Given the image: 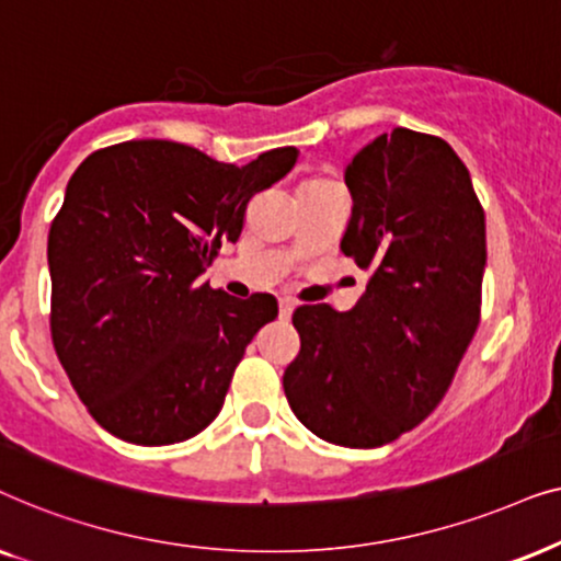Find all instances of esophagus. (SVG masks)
Returning <instances> with one entry per match:
<instances>
[{
    "mask_svg": "<svg viewBox=\"0 0 561 561\" xmlns=\"http://www.w3.org/2000/svg\"><path fill=\"white\" fill-rule=\"evenodd\" d=\"M293 310H295V302L293 300H287V297H285V300H279V316L282 318H289V316H293Z\"/></svg>",
    "mask_w": 561,
    "mask_h": 561,
    "instance_id": "esophagus-1",
    "label": "esophagus"
}]
</instances>
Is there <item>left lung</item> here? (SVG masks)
I'll list each match as a JSON object with an SVG mask.
<instances>
[{
    "label": "left lung",
    "mask_w": 561,
    "mask_h": 561,
    "mask_svg": "<svg viewBox=\"0 0 561 561\" xmlns=\"http://www.w3.org/2000/svg\"><path fill=\"white\" fill-rule=\"evenodd\" d=\"M354 199L341 251L367 268L348 312L302 305L300 354L282 385L328 444L375 449L425 421L480 325L484 210L469 171L436 136L394 128L346 167Z\"/></svg>",
    "instance_id": "obj_1"
}]
</instances>
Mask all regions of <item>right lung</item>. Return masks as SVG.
Here are the masks:
<instances>
[{
	"label": "right lung",
	"instance_id": "add662e5",
	"mask_svg": "<svg viewBox=\"0 0 561 561\" xmlns=\"http://www.w3.org/2000/svg\"><path fill=\"white\" fill-rule=\"evenodd\" d=\"M295 161L293 146L236 167L151 138L102 148L73 171L48 233L50 335L73 390L112 436L167 446L218 417L276 300H236L199 276L238 241L253 194Z\"/></svg>",
	"mask_w": 561,
	"mask_h": 561
}]
</instances>
